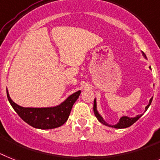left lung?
Here are the masks:
<instances>
[{"mask_svg": "<svg viewBox=\"0 0 160 160\" xmlns=\"http://www.w3.org/2000/svg\"><path fill=\"white\" fill-rule=\"evenodd\" d=\"M142 55H143V56L146 58V55H145V54L143 53V52H142ZM150 68H151V67H150ZM152 99H153V97H151V100H150V101H149V104L147 105V106H146L145 111H147V109L149 108L150 105L151 104V101H152ZM93 111H94V114H95L96 118L98 119V121H99L100 122H101V123L105 125V126H110V127H113V128H117V129L127 128V127H129V126H132V125L134 124V122H137V121H138V119L141 118L142 115V114L138 115V116H136L135 118H130V117H127V116H123V117H122V118H121L120 120H119V122H118V124L111 126V125H109L108 123H106V122H105V120L102 118V117H101V115L99 114V113L97 112V102H96V99L94 100Z\"/></svg>", "mask_w": 160, "mask_h": 160, "instance_id": "1", "label": "left lung"}]
</instances>
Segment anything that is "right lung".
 <instances>
[{"mask_svg":"<svg viewBox=\"0 0 160 160\" xmlns=\"http://www.w3.org/2000/svg\"><path fill=\"white\" fill-rule=\"evenodd\" d=\"M6 92L9 103L21 118L30 126L42 130L57 128L64 124L68 119L72 106L81 92V91H78L72 94L58 106L50 108H25L14 103L11 100L8 90Z\"/></svg>","mask_w":160,"mask_h":160,"instance_id":"1","label":"right lung"}]
</instances>
